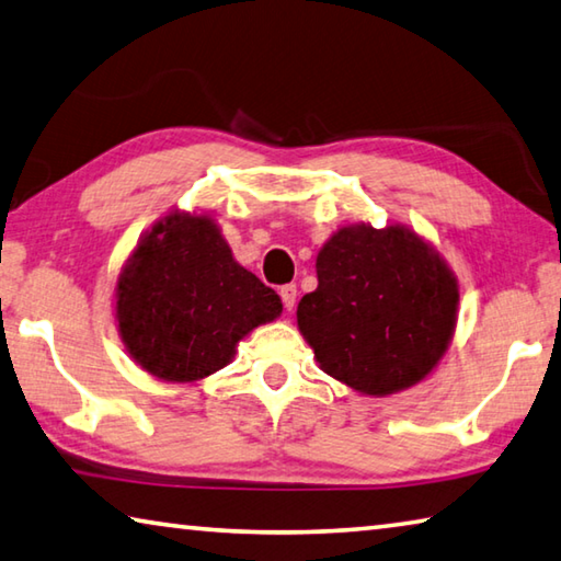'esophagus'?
I'll return each mask as SVG.
<instances>
[{
    "instance_id": "1",
    "label": "esophagus",
    "mask_w": 561,
    "mask_h": 561,
    "mask_svg": "<svg viewBox=\"0 0 561 561\" xmlns=\"http://www.w3.org/2000/svg\"><path fill=\"white\" fill-rule=\"evenodd\" d=\"M278 293H280V300H283V306H286V310H293V308H296L298 288L293 286V283H288V286H283Z\"/></svg>"
}]
</instances>
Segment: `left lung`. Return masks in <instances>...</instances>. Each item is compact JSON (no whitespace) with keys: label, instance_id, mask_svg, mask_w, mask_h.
Segmentation results:
<instances>
[{"label":"left lung","instance_id":"8db88e82","mask_svg":"<svg viewBox=\"0 0 561 561\" xmlns=\"http://www.w3.org/2000/svg\"><path fill=\"white\" fill-rule=\"evenodd\" d=\"M318 288L298 302V330L325 375L387 397L431 375L454 340L458 280L409 226H342L316 261Z\"/></svg>","mask_w":561,"mask_h":561}]
</instances>
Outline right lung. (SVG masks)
<instances>
[{"label":"right lung","mask_w":561,"mask_h":561,"mask_svg":"<svg viewBox=\"0 0 561 561\" xmlns=\"http://www.w3.org/2000/svg\"><path fill=\"white\" fill-rule=\"evenodd\" d=\"M280 312L278 293L236 263L209 214L162 216L115 286L125 350L147 375L180 385L224 369L236 345Z\"/></svg>","instance_id":"1"}]
</instances>
